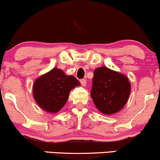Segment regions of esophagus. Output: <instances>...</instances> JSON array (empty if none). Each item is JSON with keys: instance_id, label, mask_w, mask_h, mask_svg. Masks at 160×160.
Here are the masks:
<instances>
[{"instance_id": "34e87169", "label": "esophagus", "mask_w": 160, "mask_h": 160, "mask_svg": "<svg viewBox=\"0 0 160 160\" xmlns=\"http://www.w3.org/2000/svg\"><path fill=\"white\" fill-rule=\"evenodd\" d=\"M80 82L82 86H85L86 85V80H85V79H82V80H80Z\"/></svg>"}]
</instances>
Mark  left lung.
Returning a JSON list of instances; mask_svg holds the SVG:
<instances>
[{"label": "left lung", "mask_w": 160, "mask_h": 160, "mask_svg": "<svg viewBox=\"0 0 160 160\" xmlns=\"http://www.w3.org/2000/svg\"><path fill=\"white\" fill-rule=\"evenodd\" d=\"M130 82L124 74L107 67L96 68L92 79L91 96L95 107L105 115L122 110L129 98Z\"/></svg>", "instance_id": "left-lung-1"}]
</instances>
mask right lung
I'll list each match as a JSON object with an SVG mask.
<instances>
[{
    "label": "right lung",
    "instance_id": "1",
    "mask_svg": "<svg viewBox=\"0 0 160 160\" xmlns=\"http://www.w3.org/2000/svg\"><path fill=\"white\" fill-rule=\"evenodd\" d=\"M80 85L72 75H66L63 71L53 68L36 79L32 86L33 98L43 110L56 113L68 101L71 90Z\"/></svg>",
    "mask_w": 160,
    "mask_h": 160
}]
</instances>
